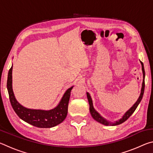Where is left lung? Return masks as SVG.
Returning a JSON list of instances; mask_svg holds the SVG:
<instances>
[{
    "label": "left lung",
    "mask_w": 153,
    "mask_h": 153,
    "mask_svg": "<svg viewBox=\"0 0 153 153\" xmlns=\"http://www.w3.org/2000/svg\"><path fill=\"white\" fill-rule=\"evenodd\" d=\"M141 65H142V73H143V82H142V88H141V92H140V95L138 98V99L137 100V101L135 102L132 107H131L127 111V112L124 114L122 118L119 120L118 121H116L115 122H111V121H107L106 119L103 118L101 115L98 113L97 111L94 109V107H93V103H92V100L91 98V97L88 92H86L87 94V98L88 100V102L90 105V114H91L92 117L94 118V120H95L98 122H99L100 123L103 124L105 126H117V125H120V124L123 123L124 121H126L130 117V116L132 115V113L135 111L137 107H138L139 103L140 102L141 100L142 97H143V94H144V86H145V84H144V77H145V71H144V65L142 61H140Z\"/></svg>",
    "instance_id": "obj_1"
}]
</instances>
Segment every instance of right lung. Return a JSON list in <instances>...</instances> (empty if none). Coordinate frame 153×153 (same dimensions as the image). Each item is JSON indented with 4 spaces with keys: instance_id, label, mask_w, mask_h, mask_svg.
Here are the masks:
<instances>
[{
    "instance_id": "1",
    "label": "right lung",
    "mask_w": 153,
    "mask_h": 153,
    "mask_svg": "<svg viewBox=\"0 0 153 153\" xmlns=\"http://www.w3.org/2000/svg\"><path fill=\"white\" fill-rule=\"evenodd\" d=\"M12 69L13 65L9 71L7 86L11 106L19 117L27 123L40 128H53L63 122L67 117L69 98L74 86L66 90L59 105L53 109L45 111L27 108L20 105L15 97L12 88Z\"/></svg>"
}]
</instances>
